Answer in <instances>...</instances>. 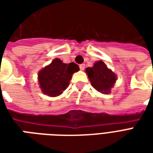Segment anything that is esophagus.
I'll return each mask as SVG.
<instances>
[{
	"label": "esophagus",
	"mask_w": 153,
	"mask_h": 153,
	"mask_svg": "<svg viewBox=\"0 0 153 153\" xmlns=\"http://www.w3.org/2000/svg\"><path fill=\"white\" fill-rule=\"evenodd\" d=\"M79 68L81 70H83L85 69V64H81L79 65Z\"/></svg>",
	"instance_id": "34e87169"
}]
</instances>
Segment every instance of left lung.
I'll return each instance as SVG.
<instances>
[{
  "instance_id": "obj_1",
  "label": "left lung",
  "mask_w": 153,
  "mask_h": 153,
  "mask_svg": "<svg viewBox=\"0 0 153 153\" xmlns=\"http://www.w3.org/2000/svg\"><path fill=\"white\" fill-rule=\"evenodd\" d=\"M85 71L95 89L102 93L111 92V88L115 83L116 76L104 62L102 60L97 61L93 67H88Z\"/></svg>"
}]
</instances>
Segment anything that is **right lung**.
<instances>
[{
    "label": "right lung",
    "instance_id": "obj_1",
    "mask_svg": "<svg viewBox=\"0 0 153 153\" xmlns=\"http://www.w3.org/2000/svg\"><path fill=\"white\" fill-rule=\"evenodd\" d=\"M79 70L77 64L63 63L60 59H55L51 65L38 73V81L44 94L50 97L60 95L69 86L71 77Z\"/></svg>",
    "mask_w": 153,
    "mask_h": 153
}]
</instances>
